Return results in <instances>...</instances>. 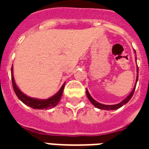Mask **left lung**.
<instances>
[{
  "mask_svg": "<svg viewBox=\"0 0 149 149\" xmlns=\"http://www.w3.org/2000/svg\"><path fill=\"white\" fill-rule=\"evenodd\" d=\"M137 59V58H136ZM137 72H139V68L137 69ZM138 78H139V75L137 76V79H136V84L137 82H138ZM135 86H136V85L134 86V89H133V91H132V93H130L129 95L127 96V97L125 98L123 101H121L120 103H119V104H113V105H105V104H100V103H98L97 101H96L95 100L93 99L92 97H91V95H90V93H89L88 91L86 90V96H87V97H88V99L90 100V101L92 103V104L94 105V106L96 107H97V108L99 109H101V110H107V111H112V110H117V109L120 108V107H122L123 105H125V104H127V102L129 101L130 100L132 99V96H133V94H134V90H135Z\"/></svg>",
  "mask_w": 149,
  "mask_h": 149,
  "instance_id": "1",
  "label": "left lung"
}]
</instances>
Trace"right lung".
I'll return each instance as SVG.
<instances>
[{
	"label": "right lung",
	"instance_id": "obj_1",
	"mask_svg": "<svg viewBox=\"0 0 149 149\" xmlns=\"http://www.w3.org/2000/svg\"><path fill=\"white\" fill-rule=\"evenodd\" d=\"M13 68L11 67V82H12L13 88L15 92V94L17 95L18 99L24 103V104H26L28 106L31 107V108L33 109H49L52 108L56 107L57 104H58V102L60 101L61 97L63 95V90H64V86H65V84H63L60 90L56 93L55 95L52 96V97L49 98L46 100H39L36 99V98L29 97L28 96L22 93V91H20L18 87L17 86L15 82V79L13 77Z\"/></svg>",
	"mask_w": 149,
	"mask_h": 149
}]
</instances>
